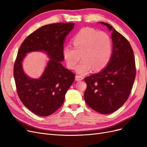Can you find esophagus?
<instances>
[{
	"label": "esophagus",
	"mask_w": 147,
	"mask_h": 147,
	"mask_svg": "<svg viewBox=\"0 0 147 147\" xmlns=\"http://www.w3.org/2000/svg\"><path fill=\"white\" fill-rule=\"evenodd\" d=\"M83 79V77L82 76V75H77L76 76H75V80H76L77 81H81Z\"/></svg>",
	"instance_id": "obj_1"
}]
</instances>
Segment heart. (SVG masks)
Here are the masks:
<instances>
[{
  "label": "heart",
  "instance_id": "1",
  "mask_svg": "<svg viewBox=\"0 0 147 147\" xmlns=\"http://www.w3.org/2000/svg\"><path fill=\"white\" fill-rule=\"evenodd\" d=\"M74 47L67 46L63 55L68 67L73 69L81 59L76 69L80 74L90 71L98 72L105 68L112 55L113 44L110 35L104 31L83 28L72 38Z\"/></svg>",
  "mask_w": 147,
  "mask_h": 147
}]
</instances>
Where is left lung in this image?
Returning <instances> with one entry per match:
<instances>
[{"label":"left lung","instance_id":"8db88e82","mask_svg":"<svg viewBox=\"0 0 147 147\" xmlns=\"http://www.w3.org/2000/svg\"><path fill=\"white\" fill-rule=\"evenodd\" d=\"M112 31L113 52L108 65L98 74L84 78L86 104L102 114L114 112L125 103L134 82L135 58L129 42L110 24L100 22Z\"/></svg>","mask_w":147,"mask_h":147}]
</instances>
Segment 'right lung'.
Here are the masks:
<instances>
[{"label":"right lung","mask_w":147,"mask_h":147,"mask_svg":"<svg viewBox=\"0 0 147 147\" xmlns=\"http://www.w3.org/2000/svg\"><path fill=\"white\" fill-rule=\"evenodd\" d=\"M74 25L58 23L43 26L28 35L18 51L13 67L18 95L24 105L38 116H49L61 107L75 80L74 73L61 64L64 59V40ZM42 50L51 60L40 78L30 79L24 73L21 62L27 52Z\"/></svg>","instance_id":"1"}]
</instances>
